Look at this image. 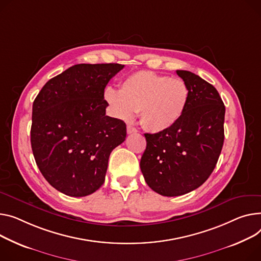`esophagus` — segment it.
Instances as JSON below:
<instances>
[{"mask_svg": "<svg viewBox=\"0 0 261 261\" xmlns=\"http://www.w3.org/2000/svg\"><path fill=\"white\" fill-rule=\"evenodd\" d=\"M136 132H137V130L133 126H131V125L127 126V133L128 134H133V133H136Z\"/></svg>", "mask_w": 261, "mask_h": 261, "instance_id": "34e87169", "label": "esophagus"}]
</instances>
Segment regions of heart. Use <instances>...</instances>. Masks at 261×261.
<instances>
[{"instance_id":"b5f03b06","label":"heart","mask_w":261,"mask_h":261,"mask_svg":"<svg viewBox=\"0 0 261 261\" xmlns=\"http://www.w3.org/2000/svg\"><path fill=\"white\" fill-rule=\"evenodd\" d=\"M103 98L113 115L132 120L140 111L141 125L151 133H162L179 123L190 100V89L179 77L137 71L120 83V90L107 87Z\"/></svg>"}]
</instances>
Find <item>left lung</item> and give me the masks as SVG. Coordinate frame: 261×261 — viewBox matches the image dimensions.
<instances>
[{"instance_id": "1", "label": "left lung", "mask_w": 261, "mask_h": 261, "mask_svg": "<svg viewBox=\"0 0 261 261\" xmlns=\"http://www.w3.org/2000/svg\"><path fill=\"white\" fill-rule=\"evenodd\" d=\"M190 100L179 123L162 133H146L141 170L147 185L163 196H179L200 187L213 172L224 140L223 101L215 87L187 70Z\"/></svg>"}]
</instances>
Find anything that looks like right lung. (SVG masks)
Masks as SVG:
<instances>
[{"instance_id":"add662e5","label":"right lung","mask_w":261,"mask_h":261,"mask_svg":"<svg viewBox=\"0 0 261 261\" xmlns=\"http://www.w3.org/2000/svg\"><path fill=\"white\" fill-rule=\"evenodd\" d=\"M120 64H79L49 80L32 105L34 160L45 179L72 197L105 181L112 150L126 140V124L106 115L103 91Z\"/></svg>"}]
</instances>
